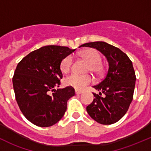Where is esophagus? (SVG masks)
<instances>
[{"label":"esophagus","mask_w":151,"mask_h":151,"mask_svg":"<svg viewBox=\"0 0 151 151\" xmlns=\"http://www.w3.org/2000/svg\"><path fill=\"white\" fill-rule=\"evenodd\" d=\"M75 93H76V94H81L82 93H83V91H78V90H76V91H75Z\"/></svg>","instance_id":"obj_1"}]
</instances>
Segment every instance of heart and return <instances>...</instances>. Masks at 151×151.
Segmentation results:
<instances>
[{
    "mask_svg": "<svg viewBox=\"0 0 151 151\" xmlns=\"http://www.w3.org/2000/svg\"><path fill=\"white\" fill-rule=\"evenodd\" d=\"M80 56L89 63L88 69L96 74H101L104 71L101 64V56L100 53L95 49H87L80 52ZM73 58L68 55L62 60L60 63V69L63 73L69 71L72 66ZM93 79L91 74H78L73 73L67 76L64 80L65 85L71 86L77 89H83L88 85L91 84Z\"/></svg>",
    "mask_w": 151,
    "mask_h": 151,
    "instance_id": "obj_1",
    "label": "heart"
}]
</instances>
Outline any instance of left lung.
<instances>
[{
  "label": "left lung",
  "instance_id": "1",
  "mask_svg": "<svg viewBox=\"0 0 151 151\" xmlns=\"http://www.w3.org/2000/svg\"><path fill=\"white\" fill-rule=\"evenodd\" d=\"M81 47L96 48L106 56L109 63L104 78L93 86L100 92L93 93L95 98L86 107L87 112L101 124L118 122L126 113L133 99L136 75L132 60L119 48L104 42H89Z\"/></svg>",
  "mask_w": 151,
  "mask_h": 151
}]
</instances>
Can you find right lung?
<instances>
[{"mask_svg":"<svg viewBox=\"0 0 151 151\" xmlns=\"http://www.w3.org/2000/svg\"><path fill=\"white\" fill-rule=\"evenodd\" d=\"M75 51L67 47L49 45L30 52L17 66L12 78L15 99L24 116L40 127H49L64 115L74 88L60 85V63Z\"/></svg>","mask_w":151,"mask_h":151,"instance_id":"1","label":"right lung"}]
</instances>
